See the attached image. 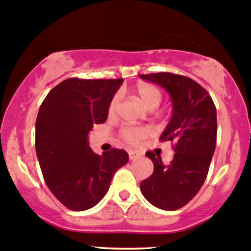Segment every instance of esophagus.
<instances>
[{
  "mask_svg": "<svg viewBox=\"0 0 251 251\" xmlns=\"http://www.w3.org/2000/svg\"><path fill=\"white\" fill-rule=\"evenodd\" d=\"M128 157H130L131 160H136L137 158L141 157V154L140 153L135 152V151H130V152H128Z\"/></svg>",
  "mask_w": 251,
  "mask_h": 251,
  "instance_id": "1",
  "label": "esophagus"
}]
</instances>
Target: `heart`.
<instances>
[{"instance_id":"heart-1","label":"heart","mask_w":251,"mask_h":251,"mask_svg":"<svg viewBox=\"0 0 251 251\" xmlns=\"http://www.w3.org/2000/svg\"><path fill=\"white\" fill-rule=\"evenodd\" d=\"M135 94L141 103L150 110H154L159 106L162 103L163 94L158 87L153 86L150 83H140L136 86ZM120 104V96L116 94L113 99H111L110 104H109V115H114L116 113ZM151 133V131L146 127H137V126H128V127L123 128L121 131V137L124 141L128 143V145H140L146 137Z\"/></svg>"}]
</instances>
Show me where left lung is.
I'll list each match as a JSON object with an SVG mask.
<instances>
[{
    "instance_id": "left-lung-1",
    "label": "left lung",
    "mask_w": 251,
    "mask_h": 251,
    "mask_svg": "<svg viewBox=\"0 0 251 251\" xmlns=\"http://www.w3.org/2000/svg\"><path fill=\"white\" fill-rule=\"evenodd\" d=\"M141 78L163 87L173 101V115L160 141L174 142V158L168 165L153 152L146 155L154 165L153 174L140 184L148 202L165 211L186 205L207 176L217 140V113L203 87L189 77L159 72Z\"/></svg>"
}]
</instances>
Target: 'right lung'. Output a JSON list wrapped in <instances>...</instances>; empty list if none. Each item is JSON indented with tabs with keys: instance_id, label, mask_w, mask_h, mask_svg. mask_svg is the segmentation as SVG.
Masks as SVG:
<instances>
[{
	"instance_id": "right-lung-1",
	"label": "right lung",
	"mask_w": 251,
	"mask_h": 251,
	"mask_svg": "<svg viewBox=\"0 0 251 251\" xmlns=\"http://www.w3.org/2000/svg\"><path fill=\"white\" fill-rule=\"evenodd\" d=\"M124 79L69 78L51 89L39 109L35 150L44 180L72 211L96 206L128 154L113 148L97 154L88 145L94 124L105 123L109 104Z\"/></svg>"
}]
</instances>
